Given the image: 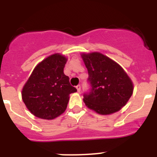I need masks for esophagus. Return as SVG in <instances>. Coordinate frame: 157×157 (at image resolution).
I'll return each mask as SVG.
<instances>
[{
  "label": "esophagus",
  "instance_id": "34e87169",
  "mask_svg": "<svg viewBox=\"0 0 157 157\" xmlns=\"http://www.w3.org/2000/svg\"><path fill=\"white\" fill-rule=\"evenodd\" d=\"M76 89H77L78 92H80V90H81V86L78 85L77 86H76Z\"/></svg>",
  "mask_w": 157,
  "mask_h": 157
}]
</instances>
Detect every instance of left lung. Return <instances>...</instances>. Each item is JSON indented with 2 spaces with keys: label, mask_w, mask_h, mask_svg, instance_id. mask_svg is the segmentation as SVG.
Instances as JSON below:
<instances>
[{
  "label": "left lung",
  "mask_w": 157,
  "mask_h": 157,
  "mask_svg": "<svg viewBox=\"0 0 157 157\" xmlns=\"http://www.w3.org/2000/svg\"><path fill=\"white\" fill-rule=\"evenodd\" d=\"M81 56L91 86L89 92L83 94L85 105L101 115L120 111L133 94L134 86L130 77L116 62L100 52Z\"/></svg>",
  "instance_id": "left-lung-1"
}]
</instances>
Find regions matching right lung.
I'll return each instance as SVG.
<instances>
[{
    "label": "right lung",
    "instance_id": "right-lung-1",
    "mask_svg": "<svg viewBox=\"0 0 157 157\" xmlns=\"http://www.w3.org/2000/svg\"><path fill=\"white\" fill-rule=\"evenodd\" d=\"M67 58L52 54L34 67L22 90L27 109L36 117L53 120L66 110L69 95L77 91L71 86L63 68Z\"/></svg>",
    "mask_w": 157,
    "mask_h": 157
}]
</instances>
